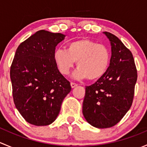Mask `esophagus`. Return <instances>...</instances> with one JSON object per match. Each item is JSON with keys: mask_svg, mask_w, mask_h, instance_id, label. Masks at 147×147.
<instances>
[{"mask_svg": "<svg viewBox=\"0 0 147 147\" xmlns=\"http://www.w3.org/2000/svg\"><path fill=\"white\" fill-rule=\"evenodd\" d=\"M70 85H71V87H72V88H75V87H77V86H78V84H77L76 83L71 82L70 83Z\"/></svg>", "mask_w": 147, "mask_h": 147, "instance_id": "34e87169", "label": "esophagus"}]
</instances>
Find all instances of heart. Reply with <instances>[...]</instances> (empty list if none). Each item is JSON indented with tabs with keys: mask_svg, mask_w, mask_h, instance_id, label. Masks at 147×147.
<instances>
[{
	"mask_svg": "<svg viewBox=\"0 0 147 147\" xmlns=\"http://www.w3.org/2000/svg\"><path fill=\"white\" fill-rule=\"evenodd\" d=\"M53 60L59 72L69 74L77 61L78 67L72 74L75 79L95 80L107 72L111 60L108 47L90 39L82 38L67 44L66 49L57 48L53 53Z\"/></svg>",
	"mask_w": 147,
	"mask_h": 147,
	"instance_id": "obj_1",
	"label": "heart"
}]
</instances>
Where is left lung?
I'll list each match as a JSON object with an SVG mask.
<instances>
[{"label":"left lung","mask_w":147,"mask_h":147,"mask_svg":"<svg viewBox=\"0 0 147 147\" xmlns=\"http://www.w3.org/2000/svg\"><path fill=\"white\" fill-rule=\"evenodd\" d=\"M103 33L110 41V64L102 78L86 87L82 105V113L87 122L100 129L115 126L128 112L137 80L131 51L115 35Z\"/></svg>","instance_id":"left-lung-1"}]
</instances>
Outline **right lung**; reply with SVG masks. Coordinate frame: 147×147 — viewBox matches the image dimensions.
I'll return each mask as SVG.
<instances>
[{"label":"right lung","instance_id":"1","mask_svg":"<svg viewBox=\"0 0 147 147\" xmlns=\"http://www.w3.org/2000/svg\"><path fill=\"white\" fill-rule=\"evenodd\" d=\"M65 37L41 30L16 50L10 72L13 101L22 117L33 125L52 124L72 89L53 60L55 47Z\"/></svg>","mask_w":147,"mask_h":147}]
</instances>
